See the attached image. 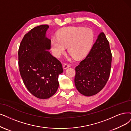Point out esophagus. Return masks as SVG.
Wrapping results in <instances>:
<instances>
[{
  "label": "esophagus",
  "mask_w": 131,
  "mask_h": 131,
  "mask_svg": "<svg viewBox=\"0 0 131 131\" xmlns=\"http://www.w3.org/2000/svg\"><path fill=\"white\" fill-rule=\"evenodd\" d=\"M70 67V65L65 64H64V65H63V69H64V70H65V69H67V68H69V67Z\"/></svg>",
  "instance_id": "34e87169"
}]
</instances>
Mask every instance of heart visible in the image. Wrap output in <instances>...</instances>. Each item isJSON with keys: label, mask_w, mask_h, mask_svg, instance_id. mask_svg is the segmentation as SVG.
<instances>
[{"label": "heart", "mask_w": 131, "mask_h": 131, "mask_svg": "<svg viewBox=\"0 0 131 131\" xmlns=\"http://www.w3.org/2000/svg\"><path fill=\"white\" fill-rule=\"evenodd\" d=\"M94 39V32L90 28L67 27L58 31L57 38H51L50 46L53 54L57 57H60L64 53L67 46L70 54L74 59H80L88 54Z\"/></svg>", "instance_id": "obj_1"}]
</instances>
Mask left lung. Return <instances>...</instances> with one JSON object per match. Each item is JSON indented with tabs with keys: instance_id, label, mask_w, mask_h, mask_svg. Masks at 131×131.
Masks as SVG:
<instances>
[{
	"instance_id": "obj_1",
	"label": "left lung",
	"mask_w": 131,
	"mask_h": 131,
	"mask_svg": "<svg viewBox=\"0 0 131 131\" xmlns=\"http://www.w3.org/2000/svg\"><path fill=\"white\" fill-rule=\"evenodd\" d=\"M112 54L109 42L101 32L88 55L75 67L74 83L79 92L85 96L97 94L108 81Z\"/></svg>"
}]
</instances>
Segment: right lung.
<instances>
[{
    "label": "right lung",
    "mask_w": 131,
    "mask_h": 131,
    "mask_svg": "<svg viewBox=\"0 0 131 131\" xmlns=\"http://www.w3.org/2000/svg\"><path fill=\"white\" fill-rule=\"evenodd\" d=\"M49 26L34 27L24 36L18 51L20 75L27 89L36 97L48 99L59 87L58 75L63 72L61 62L48 51L51 40L46 36Z\"/></svg>",
    "instance_id": "obj_1"
}]
</instances>
